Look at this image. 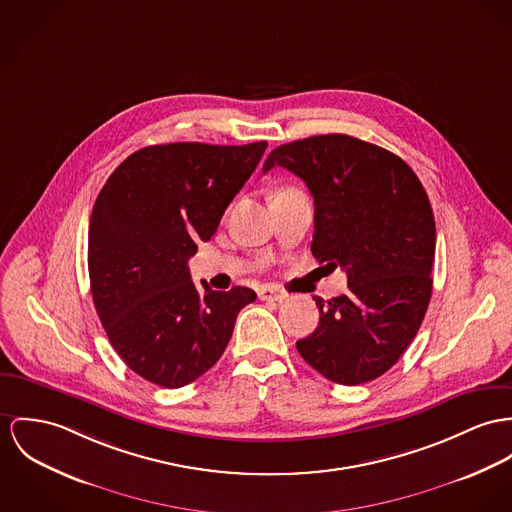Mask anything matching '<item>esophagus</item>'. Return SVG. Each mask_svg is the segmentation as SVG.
<instances>
[{"label": "esophagus", "instance_id": "esophagus-1", "mask_svg": "<svg viewBox=\"0 0 512 512\" xmlns=\"http://www.w3.org/2000/svg\"><path fill=\"white\" fill-rule=\"evenodd\" d=\"M259 298L271 300V302H282L288 298V294L276 286H263V288H259Z\"/></svg>", "mask_w": 512, "mask_h": 512}]
</instances>
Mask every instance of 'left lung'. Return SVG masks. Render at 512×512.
I'll list each match as a JSON object with an SVG mask.
<instances>
[{"instance_id": "1", "label": "left lung", "mask_w": 512, "mask_h": 512, "mask_svg": "<svg viewBox=\"0 0 512 512\" xmlns=\"http://www.w3.org/2000/svg\"><path fill=\"white\" fill-rule=\"evenodd\" d=\"M280 165L314 197L312 253L347 271L349 292L314 296L319 325L298 353L335 384L358 386L388 372L415 339L433 294V208L413 169L392 152L347 134L275 148Z\"/></svg>"}]
</instances>
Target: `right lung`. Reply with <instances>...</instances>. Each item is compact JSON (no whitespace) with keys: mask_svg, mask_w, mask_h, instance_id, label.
Returning <instances> with one entry per match:
<instances>
[{"mask_svg":"<svg viewBox=\"0 0 512 512\" xmlns=\"http://www.w3.org/2000/svg\"><path fill=\"white\" fill-rule=\"evenodd\" d=\"M267 142H175L124 159L89 220L87 265L97 315L126 366L169 390L187 386L226 351L251 288L198 290L189 259L208 241Z\"/></svg>","mask_w":512,"mask_h":512,"instance_id":"obj_1","label":"right lung"}]
</instances>
